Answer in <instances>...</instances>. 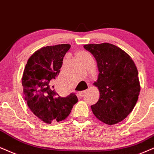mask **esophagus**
<instances>
[{"label":"esophagus","instance_id":"esophagus-1","mask_svg":"<svg viewBox=\"0 0 154 154\" xmlns=\"http://www.w3.org/2000/svg\"><path fill=\"white\" fill-rule=\"evenodd\" d=\"M86 91H82L79 92V97H80V98L83 97V95L86 94Z\"/></svg>","mask_w":154,"mask_h":154}]
</instances>
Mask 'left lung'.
I'll list each match as a JSON object with an SVG mask.
<instances>
[{"instance_id": "left-lung-1", "label": "left lung", "mask_w": 154, "mask_h": 154, "mask_svg": "<svg viewBox=\"0 0 154 154\" xmlns=\"http://www.w3.org/2000/svg\"><path fill=\"white\" fill-rule=\"evenodd\" d=\"M83 47L96 58L99 71L94 84L99 90L100 97L91 106L93 113L108 125L121 122L134 109L139 96L137 68L129 55L111 43Z\"/></svg>"}]
</instances>
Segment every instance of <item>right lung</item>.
Wrapping results in <instances>:
<instances>
[{"mask_svg":"<svg viewBox=\"0 0 154 154\" xmlns=\"http://www.w3.org/2000/svg\"><path fill=\"white\" fill-rule=\"evenodd\" d=\"M69 44L43 47L30 57L22 76L25 100L31 111L46 123L59 122L68 116L78 102L74 93L61 97L51 83L59 75Z\"/></svg>","mask_w":154,"mask_h":154,"instance_id":"obj_1","label":"right lung"}]
</instances>
